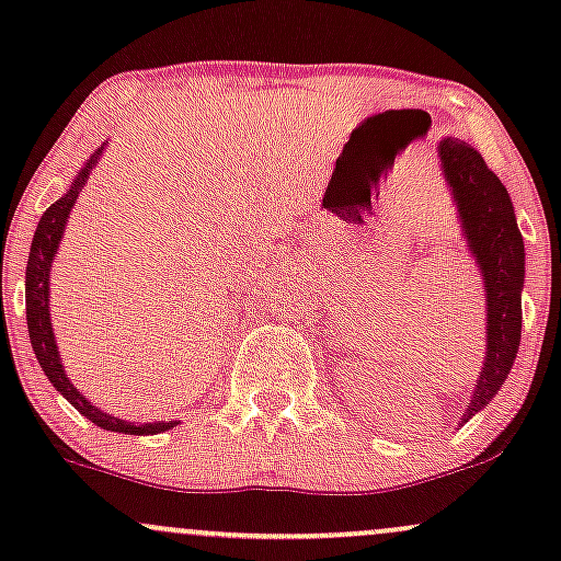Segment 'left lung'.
<instances>
[{
    "instance_id": "obj_1",
    "label": "left lung",
    "mask_w": 561,
    "mask_h": 561,
    "mask_svg": "<svg viewBox=\"0 0 561 561\" xmlns=\"http://www.w3.org/2000/svg\"><path fill=\"white\" fill-rule=\"evenodd\" d=\"M440 165L454 190L469 250L480 263L488 289V351L472 403L465 414L469 420L499 392L517 358L523 332L519 289L525 282V244L506 186L472 145L450 137L443 139Z\"/></svg>"
}]
</instances>
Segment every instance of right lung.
<instances>
[{
	"label": "right lung",
	"mask_w": 561,
	"mask_h": 561,
	"mask_svg": "<svg viewBox=\"0 0 561 561\" xmlns=\"http://www.w3.org/2000/svg\"><path fill=\"white\" fill-rule=\"evenodd\" d=\"M100 150L89 158V163L83 165L79 176L73 179L70 190L62 195L57 203L49 205L44 210L42 221H38L34 242H31V255H28V266H25V319H28V334H31V345H34V353L42 364L44 375H47L49 382L55 385L57 390L62 392V398H68L76 409L81 411L87 420H92L96 427L111 430V433H124V435H156V433H165L171 430L176 422H156V424H134V422H124L118 416L105 414L96 405H92L87 398L81 396L79 390L70 385V379L66 371H62L60 364V353H57L55 345V332H53V321H49V266H53V259L57 253V244H60L62 229H66V218L70 216V208H73L76 197L83 190V182H87L89 171L94 169L96 160H100Z\"/></svg>",
	"instance_id": "right-lung-1"
}]
</instances>
